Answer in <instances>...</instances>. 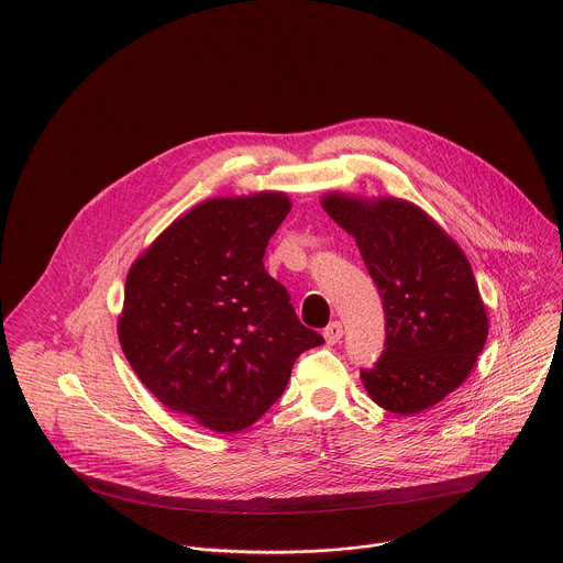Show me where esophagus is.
I'll return each instance as SVG.
<instances>
[{
  "label": "esophagus",
  "instance_id": "34e87169",
  "mask_svg": "<svg viewBox=\"0 0 563 563\" xmlns=\"http://www.w3.org/2000/svg\"><path fill=\"white\" fill-rule=\"evenodd\" d=\"M323 336L330 345H336L341 339H343V325L339 323V320H334V323H330L325 330H323Z\"/></svg>",
  "mask_w": 563,
  "mask_h": 563
}]
</instances>
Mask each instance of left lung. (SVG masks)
Segmentation results:
<instances>
[{
    "mask_svg": "<svg viewBox=\"0 0 563 563\" xmlns=\"http://www.w3.org/2000/svg\"><path fill=\"white\" fill-rule=\"evenodd\" d=\"M323 209L354 235L383 298L385 350L374 367L361 369L367 394L406 417L437 406L467 378L488 339L465 254L406 200L328 194Z\"/></svg>",
    "mask_w": 563,
    "mask_h": 563,
    "instance_id": "1",
    "label": "left lung"
}]
</instances>
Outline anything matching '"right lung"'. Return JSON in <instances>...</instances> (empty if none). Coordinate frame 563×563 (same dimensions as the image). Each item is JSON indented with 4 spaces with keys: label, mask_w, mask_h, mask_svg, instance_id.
I'll list each match as a JSON object with an SVG mask.
<instances>
[{
    "label": "right lung",
    "mask_w": 563,
    "mask_h": 563,
    "mask_svg": "<svg viewBox=\"0 0 563 563\" xmlns=\"http://www.w3.org/2000/svg\"><path fill=\"white\" fill-rule=\"evenodd\" d=\"M289 209L274 191L205 200L129 269L118 320L126 361L159 404L213 432L258 421L294 361L325 343L263 265Z\"/></svg>",
    "instance_id": "right-lung-1"
}]
</instances>
